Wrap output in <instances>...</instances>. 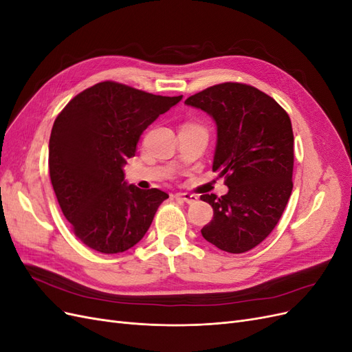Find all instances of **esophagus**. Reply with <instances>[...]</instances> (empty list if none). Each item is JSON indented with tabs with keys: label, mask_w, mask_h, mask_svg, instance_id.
<instances>
[{
	"label": "esophagus",
	"mask_w": 352,
	"mask_h": 352,
	"mask_svg": "<svg viewBox=\"0 0 352 352\" xmlns=\"http://www.w3.org/2000/svg\"><path fill=\"white\" fill-rule=\"evenodd\" d=\"M176 198L184 199L185 202H188V204H192V202H197V201H198V197H197V195L188 194V192H179V194H176Z\"/></svg>",
	"instance_id": "esophagus-1"
}]
</instances>
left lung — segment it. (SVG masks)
I'll use <instances>...</instances> for the list:
<instances>
[{"instance_id": "obj_1", "label": "left lung", "mask_w": 352, "mask_h": 352, "mask_svg": "<svg viewBox=\"0 0 352 352\" xmlns=\"http://www.w3.org/2000/svg\"><path fill=\"white\" fill-rule=\"evenodd\" d=\"M185 104L214 120L212 170L229 188L221 198L201 195L214 211L202 236L221 251L247 252L270 235L292 192L289 116L267 94L235 82L214 85Z\"/></svg>"}]
</instances>
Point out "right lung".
Here are the masks:
<instances>
[{"instance_id":"add662e5","label":"right lung","mask_w":352,"mask_h":352,"mask_svg":"<svg viewBox=\"0 0 352 352\" xmlns=\"http://www.w3.org/2000/svg\"><path fill=\"white\" fill-rule=\"evenodd\" d=\"M180 100L107 80L78 94L58 114L50 136V177L63 214L87 247L123 252L150 229L168 195L127 185L123 166L146 127Z\"/></svg>"}]
</instances>
